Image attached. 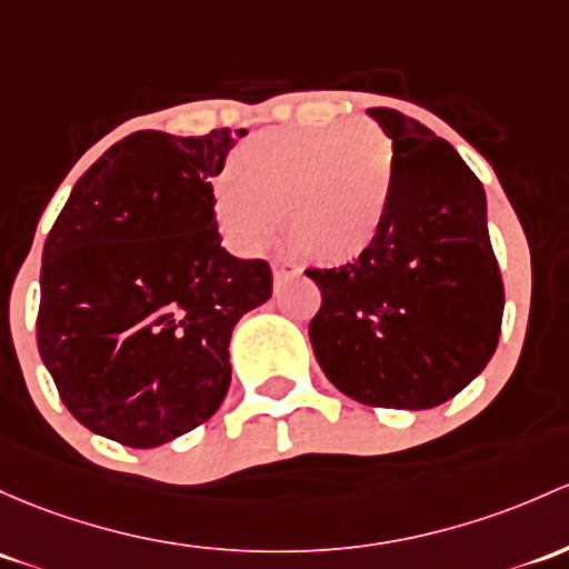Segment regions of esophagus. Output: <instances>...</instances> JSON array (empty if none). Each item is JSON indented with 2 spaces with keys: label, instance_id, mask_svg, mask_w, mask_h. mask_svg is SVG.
Returning <instances> with one entry per match:
<instances>
[{
  "label": "esophagus",
  "instance_id": "obj_1",
  "mask_svg": "<svg viewBox=\"0 0 569 569\" xmlns=\"http://www.w3.org/2000/svg\"><path fill=\"white\" fill-rule=\"evenodd\" d=\"M272 274H274V283H283V280L295 278V274H300V269H297L295 264H289V261H274L272 264Z\"/></svg>",
  "mask_w": 569,
  "mask_h": 569
}]
</instances>
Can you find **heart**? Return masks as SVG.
<instances>
[{
	"instance_id": "heart-1",
	"label": "heart",
	"mask_w": 569,
	"mask_h": 569,
	"mask_svg": "<svg viewBox=\"0 0 569 569\" xmlns=\"http://www.w3.org/2000/svg\"><path fill=\"white\" fill-rule=\"evenodd\" d=\"M398 160L370 122L280 128L250 136L212 179V218L237 253H259L280 231L325 267L373 250L392 214Z\"/></svg>"
}]
</instances>
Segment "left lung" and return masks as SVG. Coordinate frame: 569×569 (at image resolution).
<instances>
[{
  "label": "left lung",
  "mask_w": 569,
  "mask_h": 569,
  "mask_svg": "<svg viewBox=\"0 0 569 569\" xmlns=\"http://www.w3.org/2000/svg\"><path fill=\"white\" fill-rule=\"evenodd\" d=\"M392 139L390 223L355 264L308 269L321 289L310 343L327 379L381 409H433L493 357L505 286L488 237L486 190L426 124L370 109Z\"/></svg>",
  "instance_id": "8db88e82"
}]
</instances>
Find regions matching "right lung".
<instances>
[{
    "label": "right lung",
    "instance_id": "right-lung-1",
    "mask_svg": "<svg viewBox=\"0 0 569 569\" xmlns=\"http://www.w3.org/2000/svg\"><path fill=\"white\" fill-rule=\"evenodd\" d=\"M244 133L124 136L48 231L38 349L92 433L149 450L223 403L234 325L272 297L267 261L220 248L212 218V179Z\"/></svg>",
    "mask_w": 569,
    "mask_h": 569
}]
</instances>
